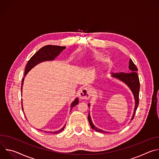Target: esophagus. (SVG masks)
I'll return each instance as SVG.
<instances>
[{
  "label": "esophagus",
  "instance_id": "1",
  "mask_svg": "<svg viewBox=\"0 0 159 159\" xmlns=\"http://www.w3.org/2000/svg\"><path fill=\"white\" fill-rule=\"evenodd\" d=\"M90 90H89V89L87 87L83 88L82 89H81L80 92L79 93V98L80 99L87 100L90 98Z\"/></svg>",
  "mask_w": 159,
  "mask_h": 159
}]
</instances>
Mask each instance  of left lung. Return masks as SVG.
<instances>
[{
    "mask_svg": "<svg viewBox=\"0 0 159 159\" xmlns=\"http://www.w3.org/2000/svg\"><path fill=\"white\" fill-rule=\"evenodd\" d=\"M129 73H125V72H120V73H112V77L116 78L123 82H124L125 84L128 85V86L130 88L131 91L134 95V100H135V107L134 110L133 112V115L132 116L131 120L133 119L136 111L137 109V107L139 106V92H140V80L139 78V75L137 74L138 69L134 63L133 62L131 59L129 60ZM90 105L89 104V106ZM88 120L89 123L93 129H94L97 132H101V133H107L106 131H104L103 130H101V129H98L96 128L94 124L93 123V121L91 120V118H90V114L89 112L88 116Z\"/></svg>",
    "mask_w": 159,
    "mask_h": 159,
    "instance_id": "left-lung-1",
    "label": "left lung"
}]
</instances>
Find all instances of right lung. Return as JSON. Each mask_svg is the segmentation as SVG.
<instances>
[{"label": "right lung", "instance_id": "add662e5", "mask_svg": "<svg viewBox=\"0 0 159 159\" xmlns=\"http://www.w3.org/2000/svg\"><path fill=\"white\" fill-rule=\"evenodd\" d=\"M65 47H60V46H55V45H47V46H44L42 47L38 52H37L28 61L26 68H25V76L27 74V73L34 67L35 65L38 64L40 62L44 61H47V60H53L55 59L56 57H57L63 50L65 49ZM23 81L24 78L22 79V84H21V91H22V87L23 85ZM79 103V100L77 98L71 104V109L77 104ZM22 104V102H21ZM23 110V109H22ZM65 125L59 131L52 132V133H58L61 132L62 130L64 129ZM50 133V132H47Z\"/></svg>", "mask_w": 159, "mask_h": 159}]
</instances>
